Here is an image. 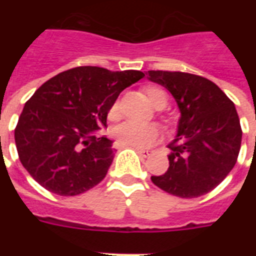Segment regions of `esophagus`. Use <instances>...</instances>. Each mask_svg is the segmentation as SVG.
<instances>
[{
    "label": "esophagus",
    "instance_id": "obj_1",
    "mask_svg": "<svg viewBox=\"0 0 256 256\" xmlns=\"http://www.w3.org/2000/svg\"><path fill=\"white\" fill-rule=\"evenodd\" d=\"M138 152L142 158H148L152 154V152H150V150H138Z\"/></svg>",
    "mask_w": 256,
    "mask_h": 256
}]
</instances>
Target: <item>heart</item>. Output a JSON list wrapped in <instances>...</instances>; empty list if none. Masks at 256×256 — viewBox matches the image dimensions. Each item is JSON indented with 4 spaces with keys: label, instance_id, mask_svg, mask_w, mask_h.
<instances>
[{
    "label": "heart",
    "instance_id": "b5f03b06",
    "mask_svg": "<svg viewBox=\"0 0 256 256\" xmlns=\"http://www.w3.org/2000/svg\"><path fill=\"white\" fill-rule=\"evenodd\" d=\"M144 94L148 96V102L156 108H164L168 104V94L162 88L148 86L144 88ZM120 100H116L108 108V120H116L120 116ZM112 134H114L116 142L120 146L138 148V150L152 148V144H156L160 140V132L156 126L138 124V122H132V120L118 124L114 128Z\"/></svg>",
    "mask_w": 256,
    "mask_h": 256
}]
</instances>
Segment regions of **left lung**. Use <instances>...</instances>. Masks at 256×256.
<instances>
[{
  "mask_svg": "<svg viewBox=\"0 0 256 256\" xmlns=\"http://www.w3.org/2000/svg\"><path fill=\"white\" fill-rule=\"evenodd\" d=\"M148 80L172 94L180 110L178 134L168 144V171L152 175V183L179 198L210 192L236 164L242 128L234 102L200 76L148 70Z\"/></svg>",
  "mask_w": 256,
  "mask_h": 256,
  "instance_id": "1",
  "label": "left lung"
}]
</instances>
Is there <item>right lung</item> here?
Here are the masks:
<instances>
[{
  "mask_svg": "<svg viewBox=\"0 0 256 256\" xmlns=\"http://www.w3.org/2000/svg\"><path fill=\"white\" fill-rule=\"evenodd\" d=\"M144 77L140 70L80 66L50 78L26 102L14 128L22 166L44 188L62 196L96 186L114 158L112 142L100 134L108 108Z\"/></svg>",
  "mask_w": 256,
  "mask_h": 256,
  "instance_id": "1",
  "label": "right lung"
}]
</instances>
